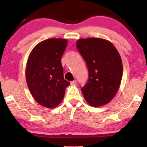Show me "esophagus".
<instances>
[{
	"label": "esophagus",
	"mask_w": 147,
	"mask_h": 147,
	"mask_svg": "<svg viewBox=\"0 0 147 147\" xmlns=\"http://www.w3.org/2000/svg\"><path fill=\"white\" fill-rule=\"evenodd\" d=\"M77 84V81L76 80H74V81H72L71 82H70V84H71V85H72V86H74V85H75V84Z\"/></svg>",
	"instance_id": "esophagus-1"
}]
</instances>
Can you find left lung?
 <instances>
[{"instance_id":"8db88e82","label":"left lung","mask_w":147,"mask_h":147,"mask_svg":"<svg viewBox=\"0 0 147 147\" xmlns=\"http://www.w3.org/2000/svg\"><path fill=\"white\" fill-rule=\"evenodd\" d=\"M77 48L86 63L89 77L82 88L84 98L95 107L112 100L120 86L123 65L113 44L100 38H79Z\"/></svg>"}]
</instances>
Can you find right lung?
Returning <instances> with one entry per match:
<instances>
[{
    "mask_svg": "<svg viewBox=\"0 0 147 147\" xmlns=\"http://www.w3.org/2000/svg\"><path fill=\"white\" fill-rule=\"evenodd\" d=\"M67 39L51 38L37 44L30 52L25 78L34 99L40 105L55 108L61 102L70 82L63 78L61 57Z\"/></svg>",
    "mask_w": 147,
    "mask_h": 147,
    "instance_id": "add662e5",
    "label": "right lung"
}]
</instances>
